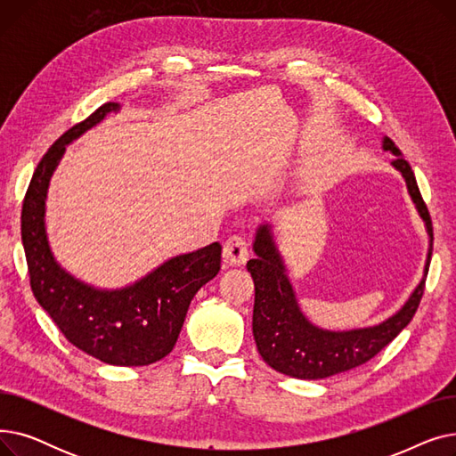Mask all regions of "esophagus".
I'll return each mask as SVG.
<instances>
[{
	"label": "esophagus",
	"instance_id": "esophagus-1",
	"mask_svg": "<svg viewBox=\"0 0 456 456\" xmlns=\"http://www.w3.org/2000/svg\"><path fill=\"white\" fill-rule=\"evenodd\" d=\"M249 256V244L244 236L232 234L224 244V262L229 266H242Z\"/></svg>",
	"mask_w": 456,
	"mask_h": 456
}]
</instances>
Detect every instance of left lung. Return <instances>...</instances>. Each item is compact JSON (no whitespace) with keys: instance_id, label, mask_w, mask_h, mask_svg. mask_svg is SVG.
<instances>
[{"instance_id":"8db88e82","label":"left lung","mask_w":456,"mask_h":456,"mask_svg":"<svg viewBox=\"0 0 456 456\" xmlns=\"http://www.w3.org/2000/svg\"><path fill=\"white\" fill-rule=\"evenodd\" d=\"M382 146L387 151L397 155L392 164L403 174L430 234L425 275L399 313L380 325L346 332L322 330L308 323L299 313L270 227L262 225L253 246L256 256L248 262V272L255 282L253 337L260 356L279 373L314 380L353 370L371 361L377 353L385 349L416 314L425 290L430 256H433V220H430L428 208L421 198L411 164L401 157L392 138L387 136Z\"/></svg>"}]
</instances>
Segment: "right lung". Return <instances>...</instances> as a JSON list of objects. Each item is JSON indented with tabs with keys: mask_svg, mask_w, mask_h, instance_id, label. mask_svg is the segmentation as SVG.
<instances>
[{
	"mask_svg": "<svg viewBox=\"0 0 456 456\" xmlns=\"http://www.w3.org/2000/svg\"><path fill=\"white\" fill-rule=\"evenodd\" d=\"M118 109V103L102 105L40 159L21 203V242L31 290L69 344L105 364L148 366L174 349L190 301L220 272L222 246L214 242L179 255L129 289L102 292L59 268L44 232L47 181L66 143Z\"/></svg>",
	"mask_w": 456,
	"mask_h": 456,
	"instance_id": "add662e5",
	"label": "right lung"
}]
</instances>
